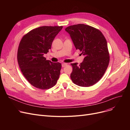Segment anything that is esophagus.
<instances>
[{"instance_id":"obj_1","label":"esophagus","mask_w":130,"mask_h":130,"mask_svg":"<svg viewBox=\"0 0 130 130\" xmlns=\"http://www.w3.org/2000/svg\"><path fill=\"white\" fill-rule=\"evenodd\" d=\"M67 65V63H63L62 64H61V66H62L63 67H65Z\"/></svg>"}]
</instances>
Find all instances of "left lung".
<instances>
[{
  "mask_svg": "<svg viewBox=\"0 0 130 130\" xmlns=\"http://www.w3.org/2000/svg\"><path fill=\"white\" fill-rule=\"evenodd\" d=\"M65 30L70 35L76 50L85 55L79 65L72 63L73 82L82 87L91 86L103 77L110 62V54L106 40L97 28L85 24L67 27Z\"/></svg>",
  "mask_w": 130,
  "mask_h": 130,
  "instance_id": "left-lung-1",
  "label": "left lung"
}]
</instances>
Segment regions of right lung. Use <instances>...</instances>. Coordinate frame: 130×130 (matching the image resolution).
<instances>
[{"label": "right lung", "instance_id": "right-lung-1", "mask_svg": "<svg viewBox=\"0 0 130 130\" xmlns=\"http://www.w3.org/2000/svg\"><path fill=\"white\" fill-rule=\"evenodd\" d=\"M63 26H42L22 37L17 52V60L23 75L33 86L47 90L56 85L61 64L46 60L44 55L51 48L53 40Z\"/></svg>", "mask_w": 130, "mask_h": 130}]
</instances>
